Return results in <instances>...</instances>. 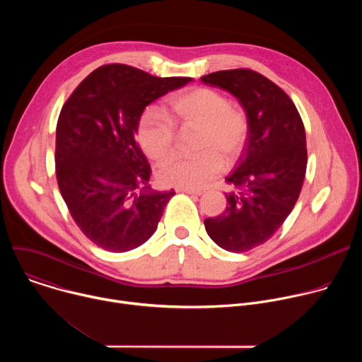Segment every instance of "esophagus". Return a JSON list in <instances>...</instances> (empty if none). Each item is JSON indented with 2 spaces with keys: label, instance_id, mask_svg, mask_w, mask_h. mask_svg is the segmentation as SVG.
I'll return each mask as SVG.
<instances>
[{
  "label": "esophagus",
  "instance_id": "esophagus-1",
  "mask_svg": "<svg viewBox=\"0 0 362 362\" xmlns=\"http://www.w3.org/2000/svg\"><path fill=\"white\" fill-rule=\"evenodd\" d=\"M177 192H183L187 194H194V196H200L203 192L200 189H189V187H179Z\"/></svg>",
  "mask_w": 362,
  "mask_h": 362
}]
</instances>
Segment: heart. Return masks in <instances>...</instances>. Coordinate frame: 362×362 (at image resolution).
Masks as SVG:
<instances>
[{"label": "heart", "instance_id": "obj_1", "mask_svg": "<svg viewBox=\"0 0 362 362\" xmlns=\"http://www.w3.org/2000/svg\"><path fill=\"white\" fill-rule=\"evenodd\" d=\"M168 119L146 110L137 122V140L147 158L154 162L168 159L175 150V126L197 127L193 156H176L158 172L162 185L200 189L208 186L230 162L239 156L247 139L246 115L219 91L209 87H192L168 100Z\"/></svg>", "mask_w": 362, "mask_h": 362}]
</instances>
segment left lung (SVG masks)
<instances>
[{
  "label": "left lung",
  "mask_w": 362,
  "mask_h": 362,
  "mask_svg": "<svg viewBox=\"0 0 362 362\" xmlns=\"http://www.w3.org/2000/svg\"><path fill=\"white\" fill-rule=\"evenodd\" d=\"M200 80L235 95L246 113L247 139L226 177V209L204 219L216 245L246 252L281 228L299 197L308 162L303 123L288 94L259 73L223 70Z\"/></svg>",
  "instance_id": "obj_1"
}]
</instances>
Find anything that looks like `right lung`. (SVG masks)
<instances>
[{"mask_svg":"<svg viewBox=\"0 0 362 362\" xmlns=\"http://www.w3.org/2000/svg\"><path fill=\"white\" fill-rule=\"evenodd\" d=\"M190 81L107 64L90 73L63 106L57 182L74 222L97 246L126 252L156 232L175 190L148 185L151 169L134 140L137 122L150 103Z\"/></svg>","mask_w":362,"mask_h":362,"instance_id":"right-lung-1","label":"right lung"}]
</instances>
